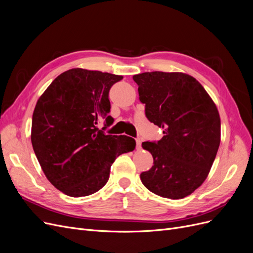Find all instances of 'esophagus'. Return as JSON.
Returning <instances> with one entry per match:
<instances>
[{
    "mask_svg": "<svg viewBox=\"0 0 253 253\" xmlns=\"http://www.w3.org/2000/svg\"><path fill=\"white\" fill-rule=\"evenodd\" d=\"M135 142H136V149H140L141 145H142V140L140 137H137V138H135Z\"/></svg>",
    "mask_w": 253,
    "mask_h": 253,
    "instance_id": "1",
    "label": "esophagus"
}]
</instances>
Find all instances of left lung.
<instances>
[{
  "instance_id": "8db88e82",
  "label": "left lung",
  "mask_w": 253,
  "mask_h": 253,
  "mask_svg": "<svg viewBox=\"0 0 253 253\" xmlns=\"http://www.w3.org/2000/svg\"><path fill=\"white\" fill-rule=\"evenodd\" d=\"M145 115L163 128L158 142L142 147L153 166L141 173L144 186L160 197L178 200L206 180L221 142V119L214 102L193 77L183 72L133 76Z\"/></svg>"
}]
</instances>
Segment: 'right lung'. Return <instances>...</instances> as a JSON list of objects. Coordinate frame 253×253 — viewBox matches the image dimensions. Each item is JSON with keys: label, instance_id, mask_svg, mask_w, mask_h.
I'll list each match as a JSON object with an SVG mask.
<instances>
[{"label": "right lung", "instance_id": "1", "mask_svg": "<svg viewBox=\"0 0 253 253\" xmlns=\"http://www.w3.org/2000/svg\"><path fill=\"white\" fill-rule=\"evenodd\" d=\"M123 79L108 72L73 68L56 77L32 115L31 143L46 177L56 189L79 198L108 182L117 157L135 148L134 138L105 134L96 125L108 116L111 86Z\"/></svg>", "mask_w": 253, "mask_h": 253}]
</instances>
